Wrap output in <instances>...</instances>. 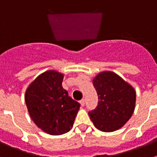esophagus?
<instances>
[{"label": "esophagus", "mask_w": 157, "mask_h": 157, "mask_svg": "<svg viewBox=\"0 0 157 157\" xmlns=\"http://www.w3.org/2000/svg\"><path fill=\"white\" fill-rule=\"evenodd\" d=\"M79 102H80V105H81V106L83 107L84 105H85V100L84 99H82Z\"/></svg>", "instance_id": "1"}]
</instances>
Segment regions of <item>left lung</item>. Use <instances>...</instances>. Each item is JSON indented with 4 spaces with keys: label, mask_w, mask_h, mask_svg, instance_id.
I'll list each match as a JSON object with an SVG mask.
<instances>
[{
    "label": "left lung",
    "mask_w": 157,
    "mask_h": 157,
    "mask_svg": "<svg viewBox=\"0 0 157 157\" xmlns=\"http://www.w3.org/2000/svg\"><path fill=\"white\" fill-rule=\"evenodd\" d=\"M98 95V105L89 112L94 126L112 132L125 125L135 109L136 93L127 82L112 71L101 72L93 80Z\"/></svg>",
    "instance_id": "1"
}]
</instances>
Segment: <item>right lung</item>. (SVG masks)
Segmentation results:
<instances>
[{
    "mask_svg": "<svg viewBox=\"0 0 157 157\" xmlns=\"http://www.w3.org/2000/svg\"><path fill=\"white\" fill-rule=\"evenodd\" d=\"M63 75L51 70L37 76L26 90L29 114L37 127L51 135L68 132L73 127L80 104L62 86Z\"/></svg>",
    "mask_w": 157,
    "mask_h": 157,
    "instance_id": "add662e5",
    "label": "right lung"
}]
</instances>
